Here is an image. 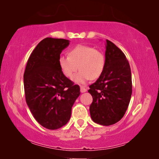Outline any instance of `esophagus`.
<instances>
[{
    "label": "esophagus",
    "instance_id": "34e87169",
    "mask_svg": "<svg viewBox=\"0 0 159 159\" xmlns=\"http://www.w3.org/2000/svg\"><path fill=\"white\" fill-rule=\"evenodd\" d=\"M87 90H88V89L84 88V87H82V86L80 87V91H81V93H84L86 92Z\"/></svg>",
    "mask_w": 159,
    "mask_h": 159
}]
</instances>
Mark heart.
Wrapping results in <instances>:
<instances>
[{
    "label": "heart",
    "instance_id": "1",
    "mask_svg": "<svg viewBox=\"0 0 159 159\" xmlns=\"http://www.w3.org/2000/svg\"><path fill=\"white\" fill-rule=\"evenodd\" d=\"M68 55L58 57V66L69 79L73 77L79 66L80 71L73 79L76 83L84 84L91 79H98L103 74L106 66L105 56L93 47L77 45L69 51Z\"/></svg>",
    "mask_w": 159,
    "mask_h": 159
}]
</instances>
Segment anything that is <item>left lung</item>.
I'll return each mask as SVG.
<instances>
[{"mask_svg": "<svg viewBox=\"0 0 159 159\" xmlns=\"http://www.w3.org/2000/svg\"><path fill=\"white\" fill-rule=\"evenodd\" d=\"M106 66L102 75L89 86L93 96L90 106L94 122L109 126L118 122L125 114L131 99V69L125 53L106 40Z\"/></svg>", "mask_w": 159, "mask_h": 159, "instance_id": "1", "label": "left lung"}]
</instances>
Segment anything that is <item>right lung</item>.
Segmentation results:
<instances>
[{
  "label": "right lung",
  "mask_w": 159,
  "mask_h": 159,
  "mask_svg": "<svg viewBox=\"0 0 159 159\" xmlns=\"http://www.w3.org/2000/svg\"><path fill=\"white\" fill-rule=\"evenodd\" d=\"M69 45L65 39H43L30 55L24 73L28 107L36 121L48 129L66 125L80 95V86L65 77L58 66V57Z\"/></svg>",
  "instance_id": "1"
}]
</instances>
